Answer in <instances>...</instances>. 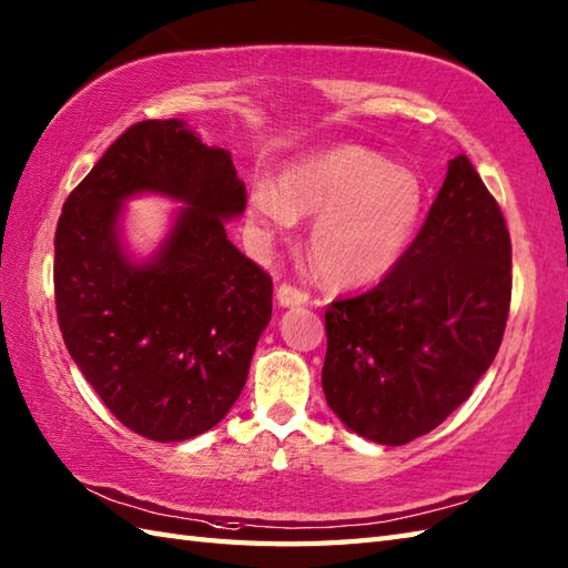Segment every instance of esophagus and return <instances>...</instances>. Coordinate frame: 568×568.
<instances>
[{
  "instance_id": "1",
  "label": "esophagus",
  "mask_w": 568,
  "mask_h": 568,
  "mask_svg": "<svg viewBox=\"0 0 568 568\" xmlns=\"http://www.w3.org/2000/svg\"><path fill=\"white\" fill-rule=\"evenodd\" d=\"M275 300H277V305H281V307H297V305H307L310 297H307V293L297 291L295 285L283 283L281 287H277Z\"/></svg>"
}]
</instances>
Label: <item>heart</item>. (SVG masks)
Instances as JSON below:
<instances>
[{
    "instance_id": "b5f03b06",
    "label": "heart",
    "mask_w": 568,
    "mask_h": 568,
    "mask_svg": "<svg viewBox=\"0 0 568 568\" xmlns=\"http://www.w3.org/2000/svg\"><path fill=\"white\" fill-rule=\"evenodd\" d=\"M425 214V185L415 171L368 149L344 146L295 163L275 185L248 190L251 236L265 246L312 220L307 253L334 287H358L388 275L413 246Z\"/></svg>"
}]
</instances>
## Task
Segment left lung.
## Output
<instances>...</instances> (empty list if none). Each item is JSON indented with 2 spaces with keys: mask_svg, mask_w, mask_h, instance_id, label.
<instances>
[{
  "mask_svg": "<svg viewBox=\"0 0 568 568\" xmlns=\"http://www.w3.org/2000/svg\"><path fill=\"white\" fill-rule=\"evenodd\" d=\"M510 265L498 202L456 155L403 261L373 291L324 312L322 390L334 415L388 446L439 427L498 354Z\"/></svg>",
  "mask_w": 568,
  "mask_h": 568,
  "instance_id": "1",
  "label": "left lung"
}]
</instances>
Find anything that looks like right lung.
<instances>
[{
    "label": "right lung",
    "mask_w": 568,
    "mask_h": 568,
    "mask_svg": "<svg viewBox=\"0 0 568 568\" xmlns=\"http://www.w3.org/2000/svg\"><path fill=\"white\" fill-rule=\"evenodd\" d=\"M181 204L149 257L123 239V204ZM246 210L232 153L183 119L126 129L70 192L55 229V310L82 376L131 432L185 442L244 390L273 283L226 236Z\"/></svg>",
    "instance_id": "1"
}]
</instances>
